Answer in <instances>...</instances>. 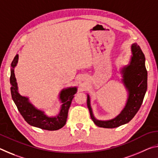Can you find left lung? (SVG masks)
Returning <instances> with one entry per match:
<instances>
[{"label":"left lung","mask_w":158,"mask_h":158,"mask_svg":"<svg viewBox=\"0 0 158 158\" xmlns=\"http://www.w3.org/2000/svg\"><path fill=\"white\" fill-rule=\"evenodd\" d=\"M132 56L128 65L122 69L123 81L128 91L126 105L121 113L109 121H99L94 117L90 107V97L87 96V106L94 123L98 127L114 128L127 123L140 109L147 90V70L145 56L140 47L133 44L131 47Z\"/></svg>","instance_id":"8db88e82"}]
</instances>
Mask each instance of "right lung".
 Returning <instances> with one entry per match:
<instances>
[{"mask_svg":"<svg viewBox=\"0 0 158 158\" xmlns=\"http://www.w3.org/2000/svg\"><path fill=\"white\" fill-rule=\"evenodd\" d=\"M18 58L19 56L16 55L11 64L10 90L12 100L17 106L19 111L25 121L32 126L46 130H57L60 129L66 123L69 108L74 98V95L77 93V88L73 87L65 90L63 89L60 93V100L63 105L61 106L59 114L55 117L47 116L44 114L43 111L39 110L35 107L29 102L28 98L23 97L19 93L14 73V68L17 65Z\"/></svg>","mask_w":158,"mask_h":158,"instance_id":"1","label":"right lung"}]
</instances>
